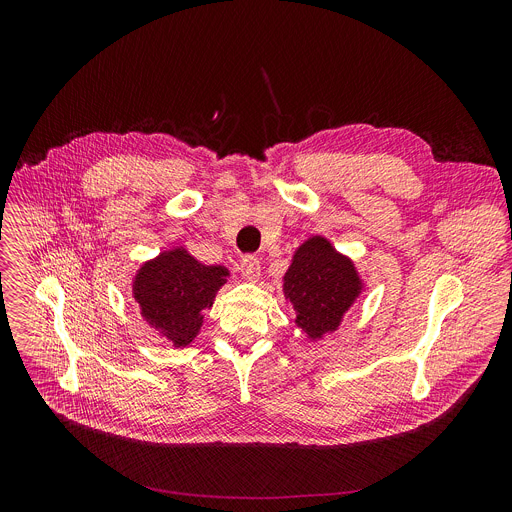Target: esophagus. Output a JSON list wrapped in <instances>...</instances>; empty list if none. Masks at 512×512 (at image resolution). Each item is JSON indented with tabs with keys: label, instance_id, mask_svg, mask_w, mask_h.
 Here are the masks:
<instances>
[{
	"label": "esophagus",
	"instance_id": "1",
	"mask_svg": "<svg viewBox=\"0 0 512 512\" xmlns=\"http://www.w3.org/2000/svg\"><path fill=\"white\" fill-rule=\"evenodd\" d=\"M239 271L245 279L249 281H257L259 279V273H261V265H259V259L255 255H245L239 263Z\"/></svg>",
	"mask_w": 512,
	"mask_h": 512
}]
</instances>
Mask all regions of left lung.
<instances>
[{
	"instance_id": "1",
	"label": "left lung",
	"mask_w": 512,
	"mask_h": 512,
	"mask_svg": "<svg viewBox=\"0 0 512 512\" xmlns=\"http://www.w3.org/2000/svg\"><path fill=\"white\" fill-rule=\"evenodd\" d=\"M360 291L362 281L352 261L336 253L324 237L308 239L283 277L285 300L298 314L296 324L312 340L340 326Z\"/></svg>"
}]
</instances>
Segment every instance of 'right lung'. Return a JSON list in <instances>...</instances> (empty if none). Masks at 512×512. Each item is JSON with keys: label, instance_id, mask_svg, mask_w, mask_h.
<instances>
[{"label": "right lung", "instance_id": "obj_1", "mask_svg": "<svg viewBox=\"0 0 512 512\" xmlns=\"http://www.w3.org/2000/svg\"><path fill=\"white\" fill-rule=\"evenodd\" d=\"M227 277V267L202 265L178 247L141 265L133 298L145 322L174 346H188L202 326V310L212 306Z\"/></svg>", "mask_w": 512, "mask_h": 512}]
</instances>
